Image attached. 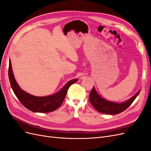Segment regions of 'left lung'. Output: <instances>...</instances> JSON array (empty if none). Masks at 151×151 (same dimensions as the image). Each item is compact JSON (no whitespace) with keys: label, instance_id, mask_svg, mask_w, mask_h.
Here are the masks:
<instances>
[{"label":"left lung","instance_id":"8db88e82","mask_svg":"<svg viewBox=\"0 0 151 151\" xmlns=\"http://www.w3.org/2000/svg\"><path fill=\"white\" fill-rule=\"evenodd\" d=\"M140 91L128 101L122 103H116L107 101L100 97L93 87L89 94V101L93 106L100 113L108 115H116L125 111L130 106L139 95Z\"/></svg>","mask_w":151,"mask_h":151}]
</instances>
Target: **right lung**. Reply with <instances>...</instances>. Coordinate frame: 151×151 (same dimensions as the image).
<instances>
[{
  "label": "right lung",
  "instance_id": "add662e5",
  "mask_svg": "<svg viewBox=\"0 0 151 151\" xmlns=\"http://www.w3.org/2000/svg\"><path fill=\"white\" fill-rule=\"evenodd\" d=\"M8 75L13 92L19 101L29 110L38 113H48L56 110L62 105L69 87L78 80L75 79L70 81L60 91L53 95L45 97H37L26 93L18 86L14 77L11 60H9V65Z\"/></svg>",
  "mask_w": 151,
  "mask_h": 151
}]
</instances>
